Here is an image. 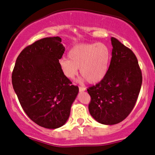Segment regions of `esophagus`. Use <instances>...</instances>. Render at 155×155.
Wrapping results in <instances>:
<instances>
[{
    "label": "esophagus",
    "instance_id": "esophagus-1",
    "mask_svg": "<svg viewBox=\"0 0 155 155\" xmlns=\"http://www.w3.org/2000/svg\"><path fill=\"white\" fill-rule=\"evenodd\" d=\"M79 91L80 92H84L86 90V88L84 87H81V86H79Z\"/></svg>",
    "mask_w": 155,
    "mask_h": 155
}]
</instances>
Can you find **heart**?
<instances>
[{"label": "heart", "mask_w": 155, "mask_h": 155, "mask_svg": "<svg viewBox=\"0 0 155 155\" xmlns=\"http://www.w3.org/2000/svg\"><path fill=\"white\" fill-rule=\"evenodd\" d=\"M69 59L60 60L65 76L74 79L80 72L90 83L100 81L106 76L111 60V51L103 43L81 44L73 47L68 53Z\"/></svg>", "instance_id": "1"}]
</instances>
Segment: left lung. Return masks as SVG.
<instances>
[{
	"label": "left lung",
	"mask_w": 155,
	"mask_h": 155,
	"mask_svg": "<svg viewBox=\"0 0 155 155\" xmlns=\"http://www.w3.org/2000/svg\"><path fill=\"white\" fill-rule=\"evenodd\" d=\"M112 58L107 74L100 82L87 89L90 114L99 123L115 124L132 111L141 87L142 74L130 49L111 38Z\"/></svg>",
	"instance_id": "obj_1"
}]
</instances>
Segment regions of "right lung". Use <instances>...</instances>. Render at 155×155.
<instances>
[{"label": "right lung", "mask_w": 155, "mask_h": 155, "mask_svg": "<svg viewBox=\"0 0 155 155\" xmlns=\"http://www.w3.org/2000/svg\"><path fill=\"white\" fill-rule=\"evenodd\" d=\"M60 37H49L28 46L17 57L12 72L13 88L22 109L41 127L55 129L70 116L79 92L60 66L65 47Z\"/></svg>", "instance_id": "right-lung-1"}]
</instances>
